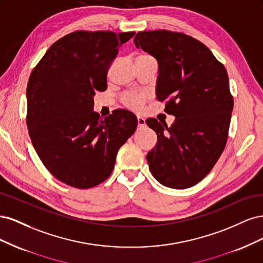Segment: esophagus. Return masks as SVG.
<instances>
[{
	"mask_svg": "<svg viewBox=\"0 0 263 263\" xmlns=\"http://www.w3.org/2000/svg\"><path fill=\"white\" fill-rule=\"evenodd\" d=\"M137 124H138V127H144L146 125V121L145 118H142L140 116L137 117Z\"/></svg>",
	"mask_w": 263,
	"mask_h": 263,
	"instance_id": "obj_1",
	"label": "esophagus"
}]
</instances>
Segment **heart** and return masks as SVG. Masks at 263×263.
Masks as SVG:
<instances>
[{"label":"heart","instance_id":"1","mask_svg":"<svg viewBox=\"0 0 263 263\" xmlns=\"http://www.w3.org/2000/svg\"><path fill=\"white\" fill-rule=\"evenodd\" d=\"M147 100V94L140 92H129L126 93L123 97V102L127 107L134 109L140 108Z\"/></svg>","mask_w":263,"mask_h":263}]
</instances>
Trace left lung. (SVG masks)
I'll return each instance as SVG.
<instances>
[{
  "mask_svg": "<svg viewBox=\"0 0 263 263\" xmlns=\"http://www.w3.org/2000/svg\"><path fill=\"white\" fill-rule=\"evenodd\" d=\"M135 46L158 62L156 97L173 124L148 118L157 144L149 169L162 185L186 189L202 181L226 146L234 100L225 67L197 39L169 30L139 31Z\"/></svg>",
  "mask_w": 263,
  "mask_h": 263,
  "instance_id": "obj_1",
  "label": "left lung"
}]
</instances>
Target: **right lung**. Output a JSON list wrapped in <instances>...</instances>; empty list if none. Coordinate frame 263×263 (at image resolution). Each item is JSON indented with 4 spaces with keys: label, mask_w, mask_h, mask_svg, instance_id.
<instances>
[{
    "label": "right lung",
    "mask_w": 263,
    "mask_h": 263,
    "mask_svg": "<svg viewBox=\"0 0 263 263\" xmlns=\"http://www.w3.org/2000/svg\"><path fill=\"white\" fill-rule=\"evenodd\" d=\"M134 31L79 30L51 45L31 72L27 128L38 157L66 184L89 189L112 173L118 149L137 128V117L115 109L101 118L94 95L107 87V71Z\"/></svg>",
    "instance_id": "right-lung-1"
}]
</instances>
